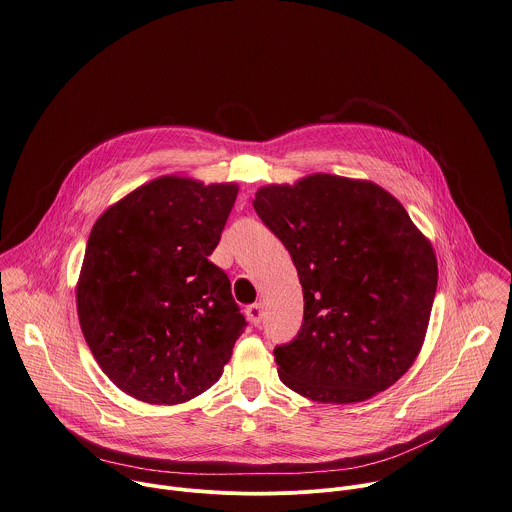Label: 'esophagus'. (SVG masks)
Segmentation results:
<instances>
[{
  "label": "esophagus",
  "mask_w": 512,
  "mask_h": 512,
  "mask_svg": "<svg viewBox=\"0 0 512 512\" xmlns=\"http://www.w3.org/2000/svg\"><path fill=\"white\" fill-rule=\"evenodd\" d=\"M246 316H248V320H250L254 326H258V324L262 322V316H264V306H262L260 302L250 304V306L246 308Z\"/></svg>",
  "instance_id": "34e87169"
}]
</instances>
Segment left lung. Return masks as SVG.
<instances>
[{
	"label": "left lung",
	"instance_id": "obj_1",
	"mask_svg": "<svg viewBox=\"0 0 512 512\" xmlns=\"http://www.w3.org/2000/svg\"><path fill=\"white\" fill-rule=\"evenodd\" d=\"M254 210L304 292L300 332L274 348L280 380L324 404L392 386L422 348L438 282L432 244L404 206L374 182L312 174L260 188Z\"/></svg>",
	"mask_w": 512,
	"mask_h": 512
}]
</instances>
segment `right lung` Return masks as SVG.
<instances>
[{
	"label": "right lung",
	"instance_id": "right-lung-1",
	"mask_svg": "<svg viewBox=\"0 0 512 512\" xmlns=\"http://www.w3.org/2000/svg\"><path fill=\"white\" fill-rule=\"evenodd\" d=\"M236 184L160 176L94 224L76 286L84 338L104 374L148 404H180L224 372L246 320L208 260Z\"/></svg>",
	"mask_w": 512,
	"mask_h": 512
}]
</instances>
